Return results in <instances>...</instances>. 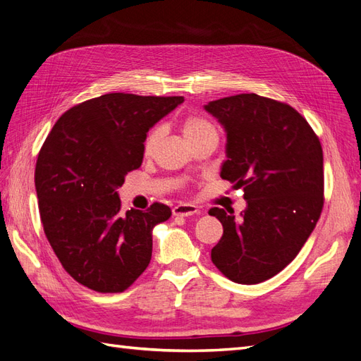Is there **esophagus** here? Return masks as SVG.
Returning <instances> with one entry per match:
<instances>
[{"instance_id":"1","label":"esophagus","mask_w":361,"mask_h":361,"mask_svg":"<svg viewBox=\"0 0 361 361\" xmlns=\"http://www.w3.org/2000/svg\"><path fill=\"white\" fill-rule=\"evenodd\" d=\"M197 212H199L197 206L190 204V203H180V204H176L173 207V215H176V216H190V215H194Z\"/></svg>"}]
</instances>
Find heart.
Returning a JSON list of instances; mask_svg holds the SVG:
<instances>
[{
    "instance_id": "obj_1",
    "label": "heart",
    "mask_w": 361,
    "mask_h": 361,
    "mask_svg": "<svg viewBox=\"0 0 361 361\" xmlns=\"http://www.w3.org/2000/svg\"><path fill=\"white\" fill-rule=\"evenodd\" d=\"M182 133L190 141V145L195 140H200L207 135H216V129L209 118L200 114H187L180 120ZM162 138V126H154L145 137L143 152L145 155H152L157 149L159 140Z\"/></svg>"
}]
</instances>
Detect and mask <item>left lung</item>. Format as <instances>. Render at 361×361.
Returning a JSON list of instances; mask_svg holds the SVG:
<instances>
[{"label":"left lung","mask_w":361,"mask_h":361,"mask_svg":"<svg viewBox=\"0 0 361 361\" xmlns=\"http://www.w3.org/2000/svg\"><path fill=\"white\" fill-rule=\"evenodd\" d=\"M227 134L220 176L244 190L245 211L212 207L223 224L214 265L241 285L286 268L318 223L324 206L321 141L295 108L256 93L204 105Z\"/></svg>","instance_id":"left-lung-1"}]
</instances>
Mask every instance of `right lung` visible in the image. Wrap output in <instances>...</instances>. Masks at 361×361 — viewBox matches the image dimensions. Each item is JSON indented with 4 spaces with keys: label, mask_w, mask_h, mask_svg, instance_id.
Here are the masks:
<instances>
[{
    "label": "right lung",
    "mask_w": 361,
    "mask_h": 361,
    "mask_svg": "<svg viewBox=\"0 0 361 361\" xmlns=\"http://www.w3.org/2000/svg\"><path fill=\"white\" fill-rule=\"evenodd\" d=\"M183 96L108 93L72 106L43 143L35 171L43 231L63 268L82 286L123 292L152 257V231L167 204L123 212L117 188L143 162L149 129Z\"/></svg>",
    "instance_id": "right-lung-1"
}]
</instances>
